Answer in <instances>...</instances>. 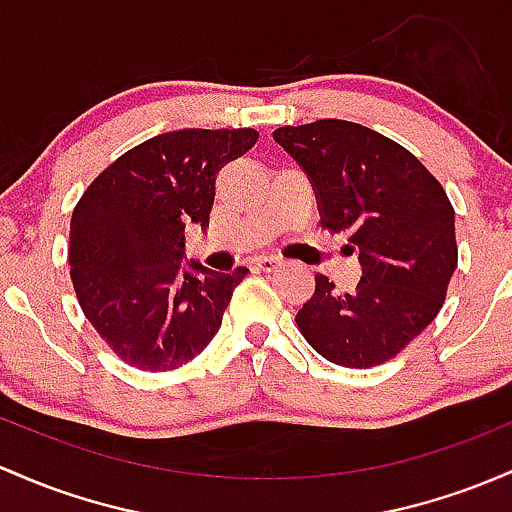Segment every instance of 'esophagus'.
<instances>
[{
    "label": "esophagus",
    "mask_w": 512,
    "mask_h": 512,
    "mask_svg": "<svg viewBox=\"0 0 512 512\" xmlns=\"http://www.w3.org/2000/svg\"><path fill=\"white\" fill-rule=\"evenodd\" d=\"M282 265V257H274V255H262L255 260V267L262 269V272H272V269H277Z\"/></svg>",
    "instance_id": "1"
}]
</instances>
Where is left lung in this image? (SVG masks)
Returning a JSON list of instances; mask_svg holds the SVG:
<instances>
[{
    "mask_svg": "<svg viewBox=\"0 0 512 512\" xmlns=\"http://www.w3.org/2000/svg\"><path fill=\"white\" fill-rule=\"evenodd\" d=\"M274 140L311 179L323 228L345 233L362 265L352 294L318 274L296 325L340 367L389 362L435 320L457 269L445 189L418 157L359 123L284 126Z\"/></svg>",
    "mask_w": 512,
    "mask_h": 512,
    "instance_id": "1",
    "label": "left lung"
}]
</instances>
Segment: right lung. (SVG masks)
Here are the masks:
<instances>
[{
  "mask_svg": "<svg viewBox=\"0 0 512 512\" xmlns=\"http://www.w3.org/2000/svg\"><path fill=\"white\" fill-rule=\"evenodd\" d=\"M255 143L252 128L162 133L111 162L77 201L72 286L94 330L131 367H182L221 328L250 269L184 265V228H209L216 174Z\"/></svg>",
  "mask_w": 512,
  "mask_h": 512,
  "instance_id": "obj_1",
  "label": "right lung"
}]
</instances>
